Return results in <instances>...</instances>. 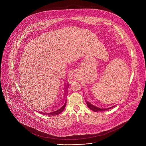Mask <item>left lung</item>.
Wrapping results in <instances>:
<instances>
[{
  "label": "left lung",
  "instance_id": "8db88e82",
  "mask_svg": "<svg viewBox=\"0 0 146 146\" xmlns=\"http://www.w3.org/2000/svg\"><path fill=\"white\" fill-rule=\"evenodd\" d=\"M86 103H87V105L88 106V107L92 110H93L94 111H95V112H97V111H105V110H109V109H110L111 108L114 107V106H112V107H110V108H109L108 109H101V108H97L94 105H92L91 103H90V102L86 101Z\"/></svg>",
  "mask_w": 146,
  "mask_h": 146
}]
</instances>
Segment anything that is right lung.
Returning a JSON list of instances; mask_svg holds the SVG:
<instances>
[{
  "label": "right lung",
  "mask_w": 146,
  "mask_h": 146,
  "mask_svg": "<svg viewBox=\"0 0 146 146\" xmlns=\"http://www.w3.org/2000/svg\"><path fill=\"white\" fill-rule=\"evenodd\" d=\"M69 85H68V86ZM68 88V87H67ZM67 91V90H66ZM66 101H65L64 103L63 106H62L61 108H60L59 109H57L55 111H51V112H44V113H43V112H40V111H38V113H40V114H44V115H58L59 114H60V113H62V111H63V110H64V109L65 108V106H66Z\"/></svg>",
  "instance_id": "right-lung-1"
}]
</instances>
